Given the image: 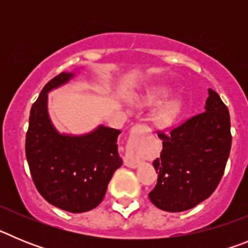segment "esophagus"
<instances>
[{"label": "esophagus", "mask_w": 248, "mask_h": 248, "mask_svg": "<svg viewBox=\"0 0 248 248\" xmlns=\"http://www.w3.org/2000/svg\"><path fill=\"white\" fill-rule=\"evenodd\" d=\"M145 131H149V128L145 124H137V125H134L130 129V135L140 134V133H145ZM139 160L134 159V157H126L125 159V165L128 166V168H138V166H139Z\"/></svg>", "instance_id": "esophagus-1"}]
</instances>
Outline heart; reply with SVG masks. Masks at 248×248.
Instances as JSON below:
<instances>
[{
    "mask_svg": "<svg viewBox=\"0 0 248 248\" xmlns=\"http://www.w3.org/2000/svg\"><path fill=\"white\" fill-rule=\"evenodd\" d=\"M169 94V92L166 89H159V91L154 92V93L149 94L148 98H146V104L154 105L160 103L164 98H166V95ZM181 108L183 105L179 100L174 99L170 100V102H166L164 104H161L156 110L154 111V119L155 124L159 126H168L170 125L171 123H174L177 119V117L180 115Z\"/></svg>",
    "mask_w": 248,
    "mask_h": 248,
    "instance_id": "1",
    "label": "heart"
}]
</instances>
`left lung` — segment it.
Segmentation results:
<instances>
[{
	"mask_svg": "<svg viewBox=\"0 0 248 248\" xmlns=\"http://www.w3.org/2000/svg\"><path fill=\"white\" fill-rule=\"evenodd\" d=\"M157 137L163 150L153 163L157 183L149 192L151 202L181 212L210 198L222 179L232 143L229 109L220 95L209 89L205 111L169 133L157 131Z\"/></svg>",
	"mask_w": 248,
	"mask_h": 248,
	"instance_id": "obj_1",
	"label": "left lung"
}]
</instances>
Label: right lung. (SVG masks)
<instances>
[{
	"mask_svg": "<svg viewBox=\"0 0 248 248\" xmlns=\"http://www.w3.org/2000/svg\"><path fill=\"white\" fill-rule=\"evenodd\" d=\"M74 73H61L45 85L30 113L26 157L31 176L45 200L73 214L91 211L104 199L111 176L123 164L118 154L120 130L99 125L73 137L56 130L47 110L48 92Z\"/></svg>",
	"mask_w": 248,
	"mask_h": 248,
	"instance_id": "add662e5",
	"label": "right lung"
}]
</instances>
